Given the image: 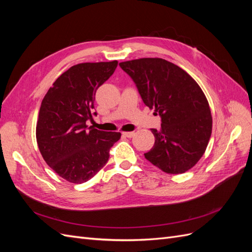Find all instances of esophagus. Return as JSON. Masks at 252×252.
I'll list each match as a JSON object with an SVG mask.
<instances>
[{
  "mask_svg": "<svg viewBox=\"0 0 252 252\" xmlns=\"http://www.w3.org/2000/svg\"><path fill=\"white\" fill-rule=\"evenodd\" d=\"M122 134H123V136H126V138H132V136L134 135V132L128 131V132H123Z\"/></svg>",
  "mask_w": 252,
  "mask_h": 252,
  "instance_id": "obj_1",
  "label": "esophagus"
}]
</instances>
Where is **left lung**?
Listing matches in <instances>:
<instances>
[{"label":"left lung","mask_w":252,"mask_h":252,"mask_svg":"<svg viewBox=\"0 0 252 252\" xmlns=\"http://www.w3.org/2000/svg\"><path fill=\"white\" fill-rule=\"evenodd\" d=\"M134 82L144 104L161 117L152 128L155 145L145 158L164 172L184 173L199 162L207 147L212 118L197 83L168 61L144 58L119 64Z\"/></svg>","instance_id":"8db88e82"}]
</instances>
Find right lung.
Segmentation results:
<instances>
[{"instance_id":"right-lung-1","label":"right lung","mask_w":252,"mask_h":252,"mask_svg":"<svg viewBox=\"0 0 252 252\" xmlns=\"http://www.w3.org/2000/svg\"><path fill=\"white\" fill-rule=\"evenodd\" d=\"M118 61L70 67L45 94L36 124V142L45 162L60 177L75 184L87 182L108 162L120 132L88 127L96 89L107 81Z\"/></svg>"}]
</instances>
